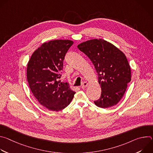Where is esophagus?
Returning a JSON list of instances; mask_svg holds the SVG:
<instances>
[{
	"label": "esophagus",
	"mask_w": 153,
	"mask_h": 153,
	"mask_svg": "<svg viewBox=\"0 0 153 153\" xmlns=\"http://www.w3.org/2000/svg\"><path fill=\"white\" fill-rule=\"evenodd\" d=\"M87 85H88V83H87V82H84L82 83V85L81 88H82V89H85V88H86V87L87 86Z\"/></svg>",
	"instance_id": "esophagus-1"
}]
</instances>
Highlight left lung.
Here are the masks:
<instances>
[{
	"label": "left lung",
	"mask_w": 153,
	"mask_h": 153,
	"mask_svg": "<svg viewBox=\"0 0 153 153\" xmlns=\"http://www.w3.org/2000/svg\"><path fill=\"white\" fill-rule=\"evenodd\" d=\"M77 48L90 58L97 73L102 93L95 105L102 108L116 105L131 81V68L125 54L101 39L82 42Z\"/></svg>",
	"instance_id": "obj_1"
}]
</instances>
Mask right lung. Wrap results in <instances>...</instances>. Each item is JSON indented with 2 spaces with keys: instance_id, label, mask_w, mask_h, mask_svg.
Wrapping results in <instances>:
<instances>
[{
  "instance_id": "right-lung-1",
  "label": "right lung",
  "mask_w": 153,
  "mask_h": 153,
  "mask_svg": "<svg viewBox=\"0 0 153 153\" xmlns=\"http://www.w3.org/2000/svg\"><path fill=\"white\" fill-rule=\"evenodd\" d=\"M73 44L70 40L45 42L32 54L27 65V80L37 100L48 110L59 111L71 102L76 92L67 82H60L65 54Z\"/></svg>"
}]
</instances>
